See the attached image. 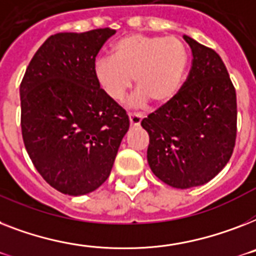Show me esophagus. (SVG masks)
I'll use <instances>...</instances> for the list:
<instances>
[{
	"label": "esophagus",
	"mask_w": 256,
	"mask_h": 256,
	"mask_svg": "<svg viewBox=\"0 0 256 256\" xmlns=\"http://www.w3.org/2000/svg\"><path fill=\"white\" fill-rule=\"evenodd\" d=\"M128 120L132 126H139L143 120V114L140 113H128Z\"/></svg>",
	"instance_id": "1"
}]
</instances>
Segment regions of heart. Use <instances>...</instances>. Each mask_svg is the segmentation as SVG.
Listing matches in <instances>:
<instances>
[{
  "mask_svg": "<svg viewBox=\"0 0 256 256\" xmlns=\"http://www.w3.org/2000/svg\"><path fill=\"white\" fill-rule=\"evenodd\" d=\"M188 67L186 44L176 36L130 34L112 47V58L94 62V78L105 94L120 101L134 78L132 102L163 105L175 97Z\"/></svg>",
  "mask_w": 256,
  "mask_h": 256,
  "instance_id": "1",
  "label": "heart"
}]
</instances>
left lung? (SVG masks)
Returning a JSON list of instances; mask_svg holds the SVG:
<instances>
[{"instance_id": "8db88e82", "label": "left lung", "mask_w": 256, "mask_h": 256, "mask_svg": "<svg viewBox=\"0 0 256 256\" xmlns=\"http://www.w3.org/2000/svg\"><path fill=\"white\" fill-rule=\"evenodd\" d=\"M192 68L175 97L140 124L148 132L147 160L163 182L180 189L202 186L232 158L236 138V94L214 50L182 36Z\"/></svg>"}]
</instances>
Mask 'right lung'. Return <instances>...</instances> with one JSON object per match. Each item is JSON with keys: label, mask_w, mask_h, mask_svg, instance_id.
Masks as SVG:
<instances>
[{"label": "right lung", "mask_w": 256, "mask_h": 256, "mask_svg": "<svg viewBox=\"0 0 256 256\" xmlns=\"http://www.w3.org/2000/svg\"><path fill=\"white\" fill-rule=\"evenodd\" d=\"M116 30L58 32L39 47L20 88L24 147L56 190L81 196L109 178L130 122L94 78L96 56Z\"/></svg>", "instance_id": "1"}]
</instances>
